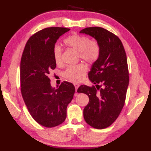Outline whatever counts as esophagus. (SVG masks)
<instances>
[{
	"label": "esophagus",
	"instance_id": "obj_1",
	"mask_svg": "<svg viewBox=\"0 0 151 151\" xmlns=\"http://www.w3.org/2000/svg\"><path fill=\"white\" fill-rule=\"evenodd\" d=\"M74 86H75V89H76V91H77V89H78V88L79 87L80 84H78V83H74Z\"/></svg>",
	"mask_w": 151,
	"mask_h": 151
}]
</instances>
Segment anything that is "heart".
Segmentation results:
<instances>
[{
    "label": "heart",
    "mask_w": 151,
    "mask_h": 151,
    "mask_svg": "<svg viewBox=\"0 0 151 151\" xmlns=\"http://www.w3.org/2000/svg\"><path fill=\"white\" fill-rule=\"evenodd\" d=\"M65 45L76 52H78L81 58L88 63H94L100 55V46L97 41L90 40L87 36L74 34L67 37L64 40ZM53 56L57 65L62 62V50L58 45L53 49ZM88 67L84 63L69 66L63 73L64 77L70 81L78 82L81 81L86 75Z\"/></svg>",
    "instance_id": "b5f03b06"
}]
</instances>
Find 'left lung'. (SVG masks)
<instances>
[{"label": "left lung", "instance_id": "1", "mask_svg": "<svg viewBox=\"0 0 151 151\" xmlns=\"http://www.w3.org/2000/svg\"><path fill=\"white\" fill-rule=\"evenodd\" d=\"M80 33L93 37L101 49L88 73L89 81L95 86L82 85L77 90L89 99L84 117L95 129H105L116 120L124 104L129 83L126 52L119 38L103 28H86Z\"/></svg>", "mask_w": 151, "mask_h": 151}]
</instances>
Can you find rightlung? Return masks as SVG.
Here are the masks:
<instances>
[{
    "mask_svg": "<svg viewBox=\"0 0 151 151\" xmlns=\"http://www.w3.org/2000/svg\"><path fill=\"white\" fill-rule=\"evenodd\" d=\"M70 29L50 27L32 36L25 45L20 65L21 90L31 116L48 128L62 124L67 116L75 86L63 82L59 88L50 84L49 75L56 68L53 49L59 37Z\"/></svg>",
    "mask_w": 151,
    "mask_h": 151,
    "instance_id": "right-lung-1",
    "label": "right lung"
}]
</instances>
